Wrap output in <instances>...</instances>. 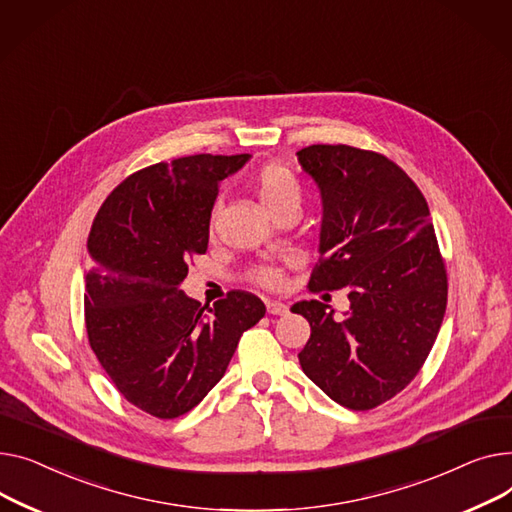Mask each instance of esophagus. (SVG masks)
I'll use <instances>...</instances> for the list:
<instances>
[{"mask_svg": "<svg viewBox=\"0 0 512 512\" xmlns=\"http://www.w3.org/2000/svg\"><path fill=\"white\" fill-rule=\"evenodd\" d=\"M266 312L273 314V316H283L289 312V306L283 304V302H268L266 304Z\"/></svg>", "mask_w": 512, "mask_h": 512, "instance_id": "obj_1", "label": "esophagus"}]
</instances>
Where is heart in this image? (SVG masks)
<instances>
[{
	"instance_id": "b5f03b06",
	"label": "heart",
	"mask_w": 512,
	"mask_h": 512,
	"mask_svg": "<svg viewBox=\"0 0 512 512\" xmlns=\"http://www.w3.org/2000/svg\"><path fill=\"white\" fill-rule=\"evenodd\" d=\"M254 190L270 215L277 219L285 213H299L304 190L297 175L281 163H266L254 175ZM248 279L266 289H281L287 281L285 270L277 264H258L250 268Z\"/></svg>"
}]
</instances>
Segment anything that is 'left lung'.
<instances>
[{"label": "left lung", "instance_id": "left-lung-1", "mask_svg": "<svg viewBox=\"0 0 512 512\" xmlns=\"http://www.w3.org/2000/svg\"><path fill=\"white\" fill-rule=\"evenodd\" d=\"M322 194L320 258L310 291L349 289L337 322L318 299L293 304L310 322L306 376L339 405L374 409L422 370L446 310L448 279L430 208L388 157L349 144L297 153Z\"/></svg>", "mask_w": 512, "mask_h": 512}]
</instances>
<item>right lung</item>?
I'll return each instance as SVG.
<instances>
[{"mask_svg":"<svg viewBox=\"0 0 512 512\" xmlns=\"http://www.w3.org/2000/svg\"><path fill=\"white\" fill-rule=\"evenodd\" d=\"M248 159L192 155L144 167L105 198L90 227L88 345L124 399L153 417L194 409L266 312L248 291L202 308L179 289L190 258L206 254L219 182Z\"/></svg>","mask_w":512,"mask_h":512,"instance_id":"add662e5","label":"right lung"}]
</instances>
